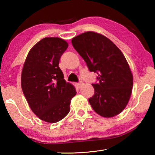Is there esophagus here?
Here are the masks:
<instances>
[{"label": "esophagus", "mask_w": 155, "mask_h": 155, "mask_svg": "<svg viewBox=\"0 0 155 155\" xmlns=\"http://www.w3.org/2000/svg\"><path fill=\"white\" fill-rule=\"evenodd\" d=\"M76 85H77L78 88H80V87H81V86L83 85V83L82 82V81H80V82L76 83Z\"/></svg>", "instance_id": "esophagus-1"}]
</instances>
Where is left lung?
<instances>
[{
  "label": "left lung",
  "instance_id": "1",
  "mask_svg": "<svg viewBox=\"0 0 155 155\" xmlns=\"http://www.w3.org/2000/svg\"><path fill=\"white\" fill-rule=\"evenodd\" d=\"M72 46L90 72L97 73L94 94L89 103L97 114L110 117L121 113L129 101L133 85L130 69L121 51L101 34L92 31L72 40Z\"/></svg>",
  "mask_w": 155,
  "mask_h": 155
}]
</instances>
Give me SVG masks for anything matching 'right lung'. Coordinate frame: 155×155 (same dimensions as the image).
Returning a JSON list of instances; mask_svg holds the SVG:
<instances>
[{
    "instance_id": "1",
    "label": "right lung",
    "mask_w": 155,
    "mask_h": 155,
    "mask_svg": "<svg viewBox=\"0 0 155 155\" xmlns=\"http://www.w3.org/2000/svg\"><path fill=\"white\" fill-rule=\"evenodd\" d=\"M68 44L59 38H45L28 52L21 76V85L30 108L39 118L55 123L66 116L77 91L66 83L59 67Z\"/></svg>"
}]
</instances>
